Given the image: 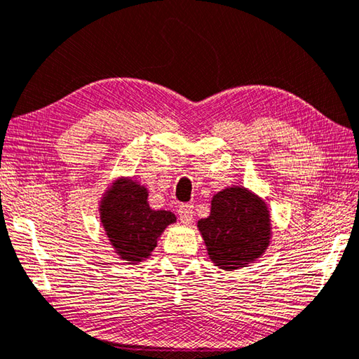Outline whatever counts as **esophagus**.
<instances>
[{
  "label": "esophagus",
  "mask_w": 359,
  "mask_h": 359,
  "mask_svg": "<svg viewBox=\"0 0 359 359\" xmlns=\"http://www.w3.org/2000/svg\"><path fill=\"white\" fill-rule=\"evenodd\" d=\"M179 217H180L182 224H187V226H189V224L193 222L194 210H193L191 203H182V205L179 207Z\"/></svg>",
  "instance_id": "34e87169"
}]
</instances>
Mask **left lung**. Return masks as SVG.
I'll return each instance as SVG.
<instances>
[{
	"instance_id": "8db88e82",
	"label": "left lung",
	"mask_w": 359,
	"mask_h": 359,
	"mask_svg": "<svg viewBox=\"0 0 359 359\" xmlns=\"http://www.w3.org/2000/svg\"><path fill=\"white\" fill-rule=\"evenodd\" d=\"M210 262L235 271L257 262L272 240L268 203L244 187H227L213 194L210 215L198 221Z\"/></svg>"
}]
</instances>
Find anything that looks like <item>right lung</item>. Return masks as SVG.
Here are the masks:
<instances>
[{"label":"right lung","instance_id":"add662e5","mask_svg":"<svg viewBox=\"0 0 359 359\" xmlns=\"http://www.w3.org/2000/svg\"><path fill=\"white\" fill-rule=\"evenodd\" d=\"M149 189L133 177H118L100 199V221L115 255L128 264L152 255L168 226L177 217L171 210L149 207Z\"/></svg>","mask_w":359,"mask_h":359}]
</instances>
